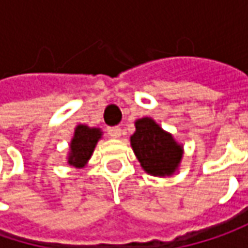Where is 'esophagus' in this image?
Masks as SVG:
<instances>
[{
	"label": "esophagus",
	"instance_id": "1",
	"mask_svg": "<svg viewBox=\"0 0 248 248\" xmlns=\"http://www.w3.org/2000/svg\"><path fill=\"white\" fill-rule=\"evenodd\" d=\"M108 133H109V136H112L113 139H119L122 136V130H121L119 126H115V127H109L108 129Z\"/></svg>",
	"mask_w": 248,
	"mask_h": 248
}]
</instances>
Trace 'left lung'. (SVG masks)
<instances>
[{
  "mask_svg": "<svg viewBox=\"0 0 248 248\" xmlns=\"http://www.w3.org/2000/svg\"><path fill=\"white\" fill-rule=\"evenodd\" d=\"M135 126L130 145L145 173L158 178L172 176L182 162L183 145L150 116L137 119Z\"/></svg>",
  "mask_w": 248,
  "mask_h": 248,
  "instance_id": "obj_1",
  "label": "left lung"
}]
</instances>
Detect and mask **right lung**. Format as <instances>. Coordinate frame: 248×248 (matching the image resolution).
I'll list each match as a JSON object with an SVG mask.
<instances>
[{
	"mask_svg": "<svg viewBox=\"0 0 248 248\" xmlns=\"http://www.w3.org/2000/svg\"><path fill=\"white\" fill-rule=\"evenodd\" d=\"M103 137V130L100 127H90L87 124H79L75 127V133L69 143L68 164L70 167L81 169L87 165L92 158L94 148Z\"/></svg>",
	"mask_w": 248,
	"mask_h": 248,
	"instance_id": "obj_1",
	"label": "right lung"
}]
</instances>
